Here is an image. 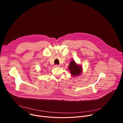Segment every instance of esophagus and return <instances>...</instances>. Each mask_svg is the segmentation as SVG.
I'll return each instance as SVG.
<instances>
[{
	"label": "esophagus",
	"instance_id": "esophagus-1",
	"mask_svg": "<svg viewBox=\"0 0 123 123\" xmlns=\"http://www.w3.org/2000/svg\"><path fill=\"white\" fill-rule=\"evenodd\" d=\"M55 67H60V65H56L55 66Z\"/></svg>",
	"mask_w": 123,
	"mask_h": 123
}]
</instances>
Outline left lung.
<instances>
[{
  "instance_id": "obj_1",
  "label": "left lung",
  "mask_w": 123,
  "mask_h": 123,
  "mask_svg": "<svg viewBox=\"0 0 123 123\" xmlns=\"http://www.w3.org/2000/svg\"><path fill=\"white\" fill-rule=\"evenodd\" d=\"M68 69L73 76H78L82 72V68L81 66L77 64L74 60H72L70 62L68 65Z\"/></svg>"
}]
</instances>
